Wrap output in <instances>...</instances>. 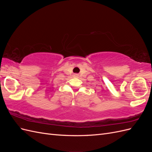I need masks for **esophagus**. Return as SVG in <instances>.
Instances as JSON below:
<instances>
[{"instance_id": "obj_1", "label": "esophagus", "mask_w": 152, "mask_h": 152, "mask_svg": "<svg viewBox=\"0 0 152 152\" xmlns=\"http://www.w3.org/2000/svg\"><path fill=\"white\" fill-rule=\"evenodd\" d=\"M77 76H78L77 75H75V77H77Z\"/></svg>"}]
</instances>
